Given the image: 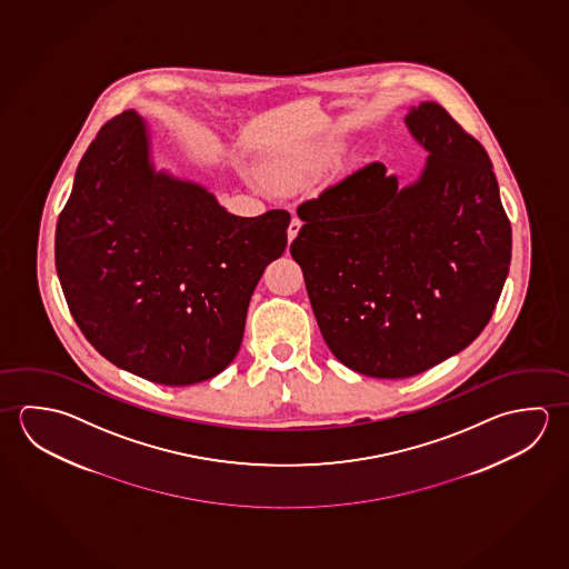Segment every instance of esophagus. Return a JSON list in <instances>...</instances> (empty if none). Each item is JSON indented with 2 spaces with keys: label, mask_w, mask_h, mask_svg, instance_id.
Masks as SVG:
<instances>
[{
  "label": "esophagus",
  "mask_w": 569,
  "mask_h": 569,
  "mask_svg": "<svg viewBox=\"0 0 569 569\" xmlns=\"http://www.w3.org/2000/svg\"><path fill=\"white\" fill-rule=\"evenodd\" d=\"M300 227H302V221H300L299 217H292V221L289 224V242L295 241L297 239V234H299Z\"/></svg>",
  "instance_id": "34e87169"
}]
</instances>
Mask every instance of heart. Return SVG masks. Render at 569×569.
I'll return each instance as SVG.
<instances>
[{
  "label": "heart",
  "mask_w": 569,
  "mask_h": 569,
  "mask_svg": "<svg viewBox=\"0 0 569 569\" xmlns=\"http://www.w3.org/2000/svg\"><path fill=\"white\" fill-rule=\"evenodd\" d=\"M332 159H335V149H328V147L310 149L284 164V177L289 179L290 183L309 181L312 177H317Z\"/></svg>",
  "instance_id": "heart-1"
}]
</instances>
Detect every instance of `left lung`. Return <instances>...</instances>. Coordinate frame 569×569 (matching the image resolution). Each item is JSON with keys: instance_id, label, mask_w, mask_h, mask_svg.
Masks as SVG:
<instances>
[{"instance_id": "obj_1", "label": "left lung", "mask_w": 569, "mask_h": 569, "mask_svg": "<svg viewBox=\"0 0 569 569\" xmlns=\"http://www.w3.org/2000/svg\"><path fill=\"white\" fill-rule=\"evenodd\" d=\"M405 121L428 151L418 181L367 164L300 204L290 244L330 352L375 378L420 375L472 345L510 270L486 149L433 101Z\"/></svg>"}]
</instances>
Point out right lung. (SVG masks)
I'll return each mask as SVG.
<instances>
[{"mask_svg": "<svg viewBox=\"0 0 569 569\" xmlns=\"http://www.w3.org/2000/svg\"><path fill=\"white\" fill-rule=\"evenodd\" d=\"M289 222L280 209L237 217L201 184L154 171L149 131L129 109L79 161L56 229L59 282L101 357L157 385H197L237 357Z\"/></svg>", "mask_w": 569, "mask_h": 569, "instance_id": "1", "label": "right lung"}]
</instances>
